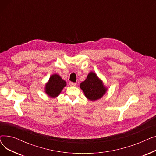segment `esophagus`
Here are the masks:
<instances>
[{
  "mask_svg": "<svg viewBox=\"0 0 156 156\" xmlns=\"http://www.w3.org/2000/svg\"><path fill=\"white\" fill-rule=\"evenodd\" d=\"M69 85L71 87H74V86H76V83H73V82H69Z\"/></svg>",
  "mask_w": 156,
  "mask_h": 156,
  "instance_id": "esophagus-1",
  "label": "esophagus"
}]
</instances>
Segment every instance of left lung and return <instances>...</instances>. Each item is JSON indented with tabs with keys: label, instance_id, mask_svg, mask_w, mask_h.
<instances>
[{
	"label": "left lung",
	"instance_id": "left-lung-1",
	"mask_svg": "<svg viewBox=\"0 0 156 156\" xmlns=\"http://www.w3.org/2000/svg\"><path fill=\"white\" fill-rule=\"evenodd\" d=\"M80 87L85 97L91 101L101 99L108 90L103 81L92 71L88 73L86 80L80 83Z\"/></svg>",
	"mask_w": 156,
	"mask_h": 156
}]
</instances>
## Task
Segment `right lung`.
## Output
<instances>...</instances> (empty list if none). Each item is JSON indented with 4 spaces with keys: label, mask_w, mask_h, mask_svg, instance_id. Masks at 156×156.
I'll list each match as a JSON object with an SVG mask.
<instances>
[{
    "label": "right lung",
    "mask_w": 156,
    "mask_h": 156,
    "mask_svg": "<svg viewBox=\"0 0 156 156\" xmlns=\"http://www.w3.org/2000/svg\"><path fill=\"white\" fill-rule=\"evenodd\" d=\"M66 86V81L59 75L54 74L51 76L45 84V92L50 97L55 98L60 94Z\"/></svg>",
    "instance_id": "obj_1"
}]
</instances>
